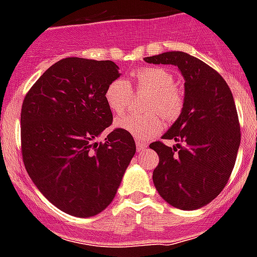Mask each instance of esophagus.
<instances>
[{
    "label": "esophagus",
    "instance_id": "1",
    "mask_svg": "<svg viewBox=\"0 0 257 257\" xmlns=\"http://www.w3.org/2000/svg\"><path fill=\"white\" fill-rule=\"evenodd\" d=\"M146 148H147V146H146V144L142 143L141 141H137V151L138 152H143Z\"/></svg>",
    "mask_w": 257,
    "mask_h": 257
}]
</instances>
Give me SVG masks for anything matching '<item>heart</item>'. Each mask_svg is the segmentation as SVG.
Masks as SVG:
<instances>
[{
  "label": "heart",
  "instance_id": "1",
  "mask_svg": "<svg viewBox=\"0 0 257 257\" xmlns=\"http://www.w3.org/2000/svg\"><path fill=\"white\" fill-rule=\"evenodd\" d=\"M135 82L141 90L151 93L146 109L160 111L165 119L175 120L180 115L184 106V95L175 85V77L168 69L158 67L143 68L135 73ZM133 89L124 78H116L107 85L105 101L110 110L115 114L126 111L131 102ZM163 116L159 113L126 114L115 120V127L131 134L138 141H148L160 133L164 126Z\"/></svg>",
  "mask_w": 257,
  "mask_h": 257
}]
</instances>
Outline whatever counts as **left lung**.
<instances>
[{"instance_id":"1","label":"left lung","mask_w":257,"mask_h":257,"mask_svg":"<svg viewBox=\"0 0 257 257\" xmlns=\"http://www.w3.org/2000/svg\"><path fill=\"white\" fill-rule=\"evenodd\" d=\"M144 61L175 65L185 80L181 114L162 137L177 144H150L160 159L154 185L171 206L200 209L222 192L236 160L240 127L232 93L217 71L185 52H163Z\"/></svg>"}]
</instances>
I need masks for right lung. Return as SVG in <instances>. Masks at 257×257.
I'll use <instances>...</instances> for the list:
<instances>
[{
	"label": "right lung",
	"instance_id": "1",
	"mask_svg": "<svg viewBox=\"0 0 257 257\" xmlns=\"http://www.w3.org/2000/svg\"><path fill=\"white\" fill-rule=\"evenodd\" d=\"M111 60L65 57L51 65L22 103L23 163L39 192L73 217L109 206L137 147L131 134L111 124L105 90L119 77Z\"/></svg>",
	"mask_w": 257,
	"mask_h": 257
}]
</instances>
